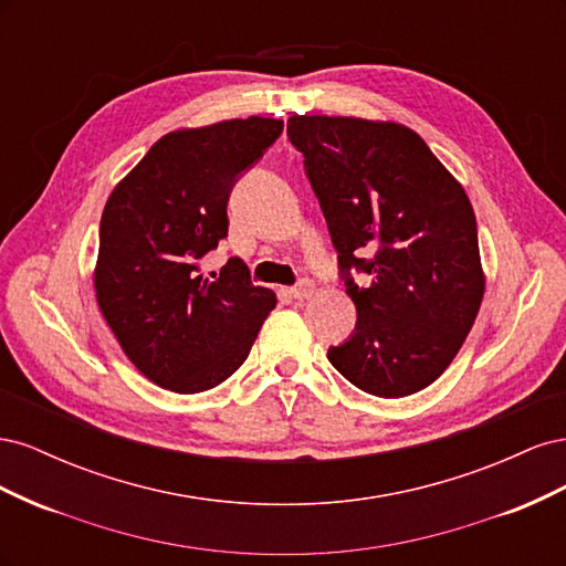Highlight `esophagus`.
<instances>
[{"label": "esophagus", "mask_w": 566, "mask_h": 566, "mask_svg": "<svg viewBox=\"0 0 566 566\" xmlns=\"http://www.w3.org/2000/svg\"><path fill=\"white\" fill-rule=\"evenodd\" d=\"M290 295H293L295 300H310L314 295V281L302 279L293 290H290Z\"/></svg>", "instance_id": "obj_1"}]
</instances>
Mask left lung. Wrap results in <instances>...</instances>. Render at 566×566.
I'll return each instance as SVG.
<instances>
[{"label":"left lung","mask_w":566,"mask_h":566,"mask_svg":"<svg viewBox=\"0 0 566 566\" xmlns=\"http://www.w3.org/2000/svg\"><path fill=\"white\" fill-rule=\"evenodd\" d=\"M287 139L304 156L356 304L354 335L328 361L375 397L424 389L460 352L484 297L465 188L399 123L293 115ZM352 268L369 273L366 289Z\"/></svg>","instance_id":"8db88e82"}]
</instances>
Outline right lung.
<instances>
[{"instance_id": "obj_1", "label": "right lung", "mask_w": 566, "mask_h": 566, "mask_svg": "<svg viewBox=\"0 0 566 566\" xmlns=\"http://www.w3.org/2000/svg\"><path fill=\"white\" fill-rule=\"evenodd\" d=\"M281 132L283 119L256 115L169 132L113 188L98 229L96 302L150 382L177 394L224 382L276 306L238 256L219 279H202L200 260L227 238L235 179Z\"/></svg>"}]
</instances>
